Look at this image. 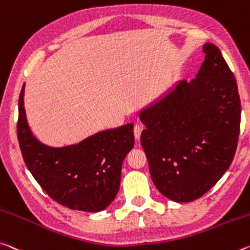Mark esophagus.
<instances>
[{
    "mask_svg": "<svg viewBox=\"0 0 250 250\" xmlns=\"http://www.w3.org/2000/svg\"><path fill=\"white\" fill-rule=\"evenodd\" d=\"M141 131H142V128H141L140 125H134V128H133V133H134V138H136L137 140H139V139H140Z\"/></svg>",
    "mask_w": 250,
    "mask_h": 250,
    "instance_id": "1",
    "label": "esophagus"
}]
</instances>
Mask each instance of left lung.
Returning <instances> with one entry per match:
<instances>
[{
    "label": "left lung",
    "instance_id": "1",
    "mask_svg": "<svg viewBox=\"0 0 250 250\" xmlns=\"http://www.w3.org/2000/svg\"><path fill=\"white\" fill-rule=\"evenodd\" d=\"M196 78L182 80L139 111L141 146L157 189L176 203L204 196L227 171L240 128L236 79L219 49L203 46Z\"/></svg>",
    "mask_w": 250,
    "mask_h": 250
}]
</instances>
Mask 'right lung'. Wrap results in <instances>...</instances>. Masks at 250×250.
<instances>
[{
	"label": "right lung",
	"mask_w": 250,
	"mask_h": 250,
	"mask_svg": "<svg viewBox=\"0 0 250 250\" xmlns=\"http://www.w3.org/2000/svg\"><path fill=\"white\" fill-rule=\"evenodd\" d=\"M24 85L19 98L18 139L27 169L47 195L64 207L104 210L119 191L122 162L134 145L133 125L94 133L79 144L46 146L27 125Z\"/></svg>",
	"instance_id": "obj_1"
}]
</instances>
